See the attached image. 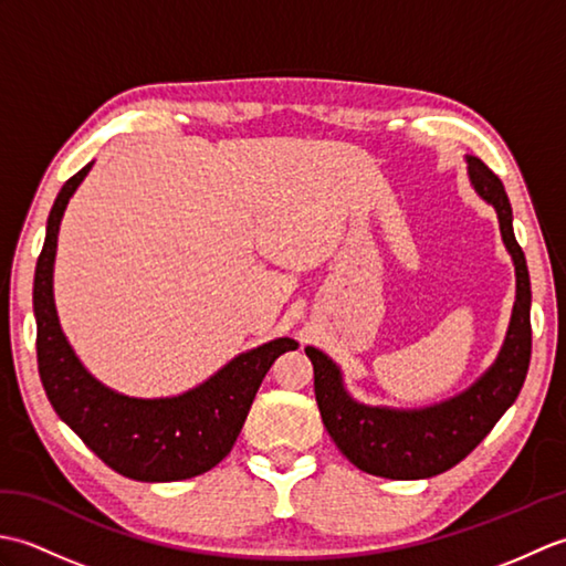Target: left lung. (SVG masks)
Wrapping results in <instances>:
<instances>
[{
	"mask_svg": "<svg viewBox=\"0 0 566 566\" xmlns=\"http://www.w3.org/2000/svg\"><path fill=\"white\" fill-rule=\"evenodd\" d=\"M464 160L469 185L499 216L503 245L515 268V302L506 338L484 375L464 391L430 406H369L347 391L343 369L326 353L306 347L323 426L347 460L367 474L430 479L448 472L518 399L531 365V274L513 233L511 201L501 179L482 160L474 155H464Z\"/></svg>",
	"mask_w": 566,
	"mask_h": 566,
	"instance_id": "1",
	"label": "left lung"
}]
</instances>
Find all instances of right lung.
Wrapping results in <instances>:
<instances>
[{"mask_svg":"<svg viewBox=\"0 0 566 566\" xmlns=\"http://www.w3.org/2000/svg\"><path fill=\"white\" fill-rule=\"evenodd\" d=\"M92 165L94 160L60 189L35 264L33 314L41 381L60 420L114 472L136 482H182L209 472L231 452L264 375L276 357L296 350L298 343H262L235 355L197 387L160 399H138L94 377L72 350L53 296L60 221Z\"/></svg>","mask_w":566,"mask_h":566,"instance_id":"obj_1","label":"right lung"}]
</instances>
